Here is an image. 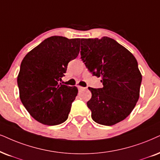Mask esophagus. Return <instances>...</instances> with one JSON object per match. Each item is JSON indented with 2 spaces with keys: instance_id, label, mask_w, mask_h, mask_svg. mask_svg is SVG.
Here are the masks:
<instances>
[{
  "instance_id": "1",
  "label": "esophagus",
  "mask_w": 160,
  "mask_h": 160,
  "mask_svg": "<svg viewBox=\"0 0 160 160\" xmlns=\"http://www.w3.org/2000/svg\"><path fill=\"white\" fill-rule=\"evenodd\" d=\"M85 88H83V87H82V86H78V89L79 90H82V89H84Z\"/></svg>"
}]
</instances>
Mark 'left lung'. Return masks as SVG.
Segmentation results:
<instances>
[{
    "mask_svg": "<svg viewBox=\"0 0 160 160\" xmlns=\"http://www.w3.org/2000/svg\"><path fill=\"white\" fill-rule=\"evenodd\" d=\"M81 59L90 72L102 78L103 87L93 88L87 106L92 120L113 125L131 114L139 98L142 74L134 56L108 37L81 39Z\"/></svg>",
    "mask_w": 160,
    "mask_h": 160,
    "instance_id": "1",
    "label": "left lung"
}]
</instances>
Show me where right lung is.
Returning a JSON list of instances; mask_svg holds the SVG:
<instances>
[{"mask_svg": "<svg viewBox=\"0 0 160 160\" xmlns=\"http://www.w3.org/2000/svg\"><path fill=\"white\" fill-rule=\"evenodd\" d=\"M80 38L52 36L24 57L18 76L20 98L29 114L42 124L67 120L78 89L62 85L68 62L80 52Z\"/></svg>", "mask_w": 160, "mask_h": 160, "instance_id": "right-lung-1", "label": "right lung"}]
</instances>
